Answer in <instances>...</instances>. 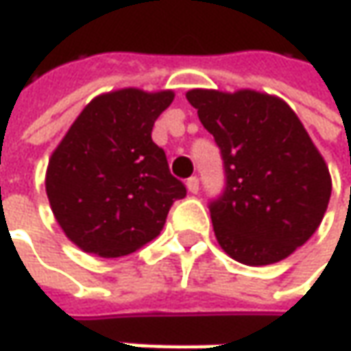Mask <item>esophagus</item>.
<instances>
[{"label": "esophagus", "instance_id": "obj_1", "mask_svg": "<svg viewBox=\"0 0 351 351\" xmlns=\"http://www.w3.org/2000/svg\"><path fill=\"white\" fill-rule=\"evenodd\" d=\"M186 188L190 194H198V190H199L198 178H196V176H190V178L186 180Z\"/></svg>", "mask_w": 351, "mask_h": 351}]
</instances>
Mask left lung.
Wrapping results in <instances>:
<instances>
[{"label":"left lung","instance_id":"1","mask_svg":"<svg viewBox=\"0 0 351 351\" xmlns=\"http://www.w3.org/2000/svg\"><path fill=\"white\" fill-rule=\"evenodd\" d=\"M186 99L223 157L225 190L210 204L219 247L247 266L287 258L319 229L332 192L307 130L268 93L190 89Z\"/></svg>","mask_w":351,"mask_h":351}]
</instances>
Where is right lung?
I'll return each instance as SVG.
<instances>
[{"mask_svg": "<svg viewBox=\"0 0 351 351\" xmlns=\"http://www.w3.org/2000/svg\"><path fill=\"white\" fill-rule=\"evenodd\" d=\"M175 93L126 87L87 104L46 169V194L66 237L81 250L118 258L161 233L173 202L186 196L153 143L155 120Z\"/></svg>", "mask_w": 351, "mask_h": 351, "instance_id": "add662e5", "label": "right lung"}]
</instances>
